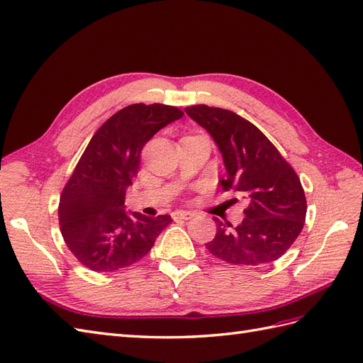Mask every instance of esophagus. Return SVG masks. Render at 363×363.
Returning a JSON list of instances; mask_svg holds the SVG:
<instances>
[{"label":"esophagus","mask_w":363,"mask_h":363,"mask_svg":"<svg viewBox=\"0 0 363 363\" xmlns=\"http://www.w3.org/2000/svg\"><path fill=\"white\" fill-rule=\"evenodd\" d=\"M193 216H194V213H193V211H187V210H178V211L173 213V219H174V220H179V219L189 220V219H191Z\"/></svg>","instance_id":"34e87169"}]
</instances>
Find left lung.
<instances>
[{
  "label": "left lung",
  "mask_w": 363,
  "mask_h": 363,
  "mask_svg": "<svg viewBox=\"0 0 363 363\" xmlns=\"http://www.w3.org/2000/svg\"><path fill=\"white\" fill-rule=\"evenodd\" d=\"M185 113L219 148L227 170V178L219 181L222 190L248 203L236 227L215 218L216 236L206 244L208 252L233 265L276 261L303 228L306 199L301 179L270 139L235 111L201 104Z\"/></svg>",
  "instance_id": "1"
}]
</instances>
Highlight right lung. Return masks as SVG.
Here are the masks:
<instances>
[{
    "label": "right lung",
    "mask_w": 363,
    "mask_h": 363,
    "mask_svg": "<svg viewBox=\"0 0 363 363\" xmlns=\"http://www.w3.org/2000/svg\"><path fill=\"white\" fill-rule=\"evenodd\" d=\"M182 116L172 106L132 104L108 118L90 139L58 208L66 245L90 270L113 272L138 262L172 222L169 215L127 213L124 202L138 174L143 147Z\"/></svg>",
    "instance_id": "1"
}]
</instances>
